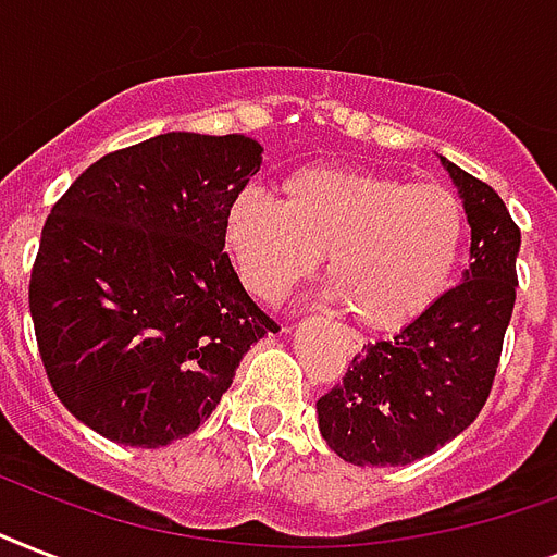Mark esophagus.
I'll use <instances>...</instances> for the list:
<instances>
[{"label":"esophagus","instance_id":"obj_1","mask_svg":"<svg viewBox=\"0 0 557 557\" xmlns=\"http://www.w3.org/2000/svg\"><path fill=\"white\" fill-rule=\"evenodd\" d=\"M361 347H364V341L358 338V335H352V332H347V335H344V349H347L349 356L361 352Z\"/></svg>","mask_w":557,"mask_h":557}]
</instances>
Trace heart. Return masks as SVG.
<instances>
[{"mask_svg":"<svg viewBox=\"0 0 557 557\" xmlns=\"http://www.w3.org/2000/svg\"><path fill=\"white\" fill-rule=\"evenodd\" d=\"M466 234L448 185L364 168H300L280 201L251 187L225 213V248L253 297L277 304L326 253V283L370 332L405 330L445 295Z\"/></svg>","mask_w":557,"mask_h":557,"instance_id":"obj_1","label":"heart"}]
</instances>
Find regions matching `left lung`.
I'll list each match as a JSON object with an SVG mask.
<instances>
[{
	"label": "left lung",
	"mask_w": 557,
	"mask_h": 557,
	"mask_svg": "<svg viewBox=\"0 0 557 557\" xmlns=\"http://www.w3.org/2000/svg\"><path fill=\"white\" fill-rule=\"evenodd\" d=\"M471 225L462 283L389 341L367 344L318 398L323 440L352 466H407L483 410L518 292L520 227L492 185L448 164Z\"/></svg>",
	"instance_id": "1"
}]
</instances>
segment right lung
<instances>
[{
  "label": "right lung",
  "instance_id": "obj_1",
  "mask_svg": "<svg viewBox=\"0 0 557 557\" xmlns=\"http://www.w3.org/2000/svg\"><path fill=\"white\" fill-rule=\"evenodd\" d=\"M260 152L248 135L164 133L107 152L54 201L30 269L34 335L57 398L100 436L182 440L280 330L222 251Z\"/></svg>",
  "mask_w": 557,
  "mask_h": 557
}]
</instances>
